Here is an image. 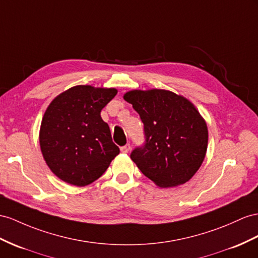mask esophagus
I'll return each mask as SVG.
<instances>
[{
  "label": "esophagus",
  "instance_id": "1",
  "mask_svg": "<svg viewBox=\"0 0 258 258\" xmlns=\"http://www.w3.org/2000/svg\"><path fill=\"white\" fill-rule=\"evenodd\" d=\"M130 150H131V145L130 144L124 145V146L121 147V151H122V153H124V154H127Z\"/></svg>",
  "mask_w": 258,
  "mask_h": 258
}]
</instances>
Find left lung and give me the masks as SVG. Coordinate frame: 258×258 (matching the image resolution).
Returning <instances> with one entry per match:
<instances>
[{
    "mask_svg": "<svg viewBox=\"0 0 258 258\" xmlns=\"http://www.w3.org/2000/svg\"><path fill=\"white\" fill-rule=\"evenodd\" d=\"M124 100L144 124L145 143L131 159L160 187L187 182L202 166L208 144L207 125L194 104L162 89L132 90Z\"/></svg>",
    "mask_w": 258,
    "mask_h": 258,
    "instance_id": "8db88e82",
    "label": "left lung"
}]
</instances>
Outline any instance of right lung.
Listing matches in <instances>:
<instances>
[{"mask_svg":"<svg viewBox=\"0 0 258 258\" xmlns=\"http://www.w3.org/2000/svg\"><path fill=\"white\" fill-rule=\"evenodd\" d=\"M114 88L79 85L50 103L40 127V147L45 162L57 177L76 186L99 179L120 154L112 142L101 110L116 95Z\"/></svg>","mask_w":258,"mask_h":258,"instance_id":"add662e5","label":"right lung"}]
</instances>
